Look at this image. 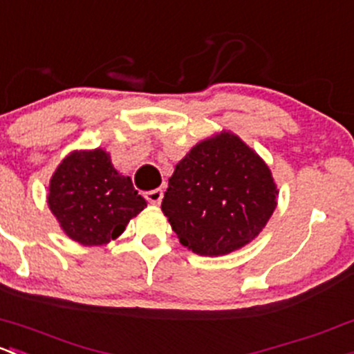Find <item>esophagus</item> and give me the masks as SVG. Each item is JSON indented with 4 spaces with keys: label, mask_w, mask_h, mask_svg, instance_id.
<instances>
[{
    "label": "esophagus",
    "mask_w": 354,
    "mask_h": 354,
    "mask_svg": "<svg viewBox=\"0 0 354 354\" xmlns=\"http://www.w3.org/2000/svg\"><path fill=\"white\" fill-rule=\"evenodd\" d=\"M146 200L152 205H159L162 200V189L161 188H156V189H149L146 192Z\"/></svg>",
    "instance_id": "34e87169"
}]
</instances>
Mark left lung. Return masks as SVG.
<instances>
[{
  "instance_id": "8db88e82",
  "label": "left lung",
  "mask_w": 354,
  "mask_h": 354,
  "mask_svg": "<svg viewBox=\"0 0 354 354\" xmlns=\"http://www.w3.org/2000/svg\"><path fill=\"white\" fill-rule=\"evenodd\" d=\"M277 195L263 159L224 132L196 144L178 162L161 208L181 244L200 256H221L261 232Z\"/></svg>"
}]
</instances>
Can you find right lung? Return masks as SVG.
Returning <instances> with one entry per match:
<instances>
[{"label": "right lung", "mask_w": 354, "mask_h": 354, "mask_svg": "<svg viewBox=\"0 0 354 354\" xmlns=\"http://www.w3.org/2000/svg\"><path fill=\"white\" fill-rule=\"evenodd\" d=\"M47 202L64 232L84 245L118 237L147 205L102 149L71 152L52 176Z\"/></svg>", "instance_id": "1"}]
</instances>
